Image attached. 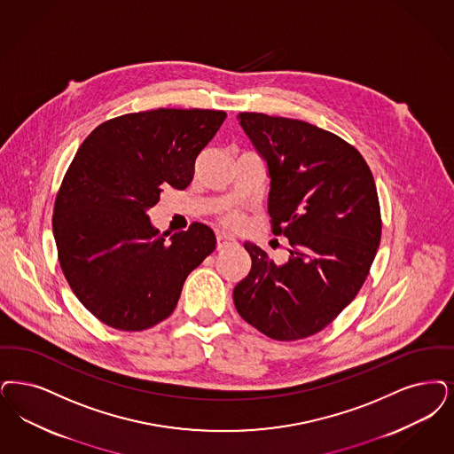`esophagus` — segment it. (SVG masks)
<instances>
[{"label": "esophagus", "instance_id": "1", "mask_svg": "<svg viewBox=\"0 0 454 454\" xmlns=\"http://www.w3.org/2000/svg\"><path fill=\"white\" fill-rule=\"evenodd\" d=\"M236 239L233 236L218 235V250H226L230 247H235Z\"/></svg>", "mask_w": 454, "mask_h": 454}]
</instances>
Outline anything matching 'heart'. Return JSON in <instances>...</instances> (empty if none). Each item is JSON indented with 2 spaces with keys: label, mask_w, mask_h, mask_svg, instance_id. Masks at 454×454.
Listing matches in <instances>:
<instances>
[{
  "label": "heart",
  "mask_w": 454,
  "mask_h": 454,
  "mask_svg": "<svg viewBox=\"0 0 454 454\" xmlns=\"http://www.w3.org/2000/svg\"><path fill=\"white\" fill-rule=\"evenodd\" d=\"M241 221H243V219H241V216H239L238 213H230V215L224 216V224L230 226V228H238V226L241 224Z\"/></svg>",
  "instance_id": "obj_1"
}]
</instances>
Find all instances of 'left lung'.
I'll list each match as a JSON object with an SVG mask.
<instances>
[{
  "label": "left lung",
  "instance_id": "left-lung-1",
  "mask_svg": "<svg viewBox=\"0 0 454 454\" xmlns=\"http://www.w3.org/2000/svg\"><path fill=\"white\" fill-rule=\"evenodd\" d=\"M239 127L267 163L273 235L289 258L277 265L247 241L250 273L233 291L238 314L278 341L308 338L355 299L381 236L373 176L355 146L301 120L239 113Z\"/></svg>",
  "mask_w": 454,
  "mask_h": 454
}]
</instances>
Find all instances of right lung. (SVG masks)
Returning <instances> with one entry per match:
<instances>
[{
  "label": "right lung",
  "instance_id": "1",
  "mask_svg": "<svg viewBox=\"0 0 454 454\" xmlns=\"http://www.w3.org/2000/svg\"><path fill=\"white\" fill-rule=\"evenodd\" d=\"M226 118L215 109L129 113L92 129L55 200V245L81 304L105 325L142 331L167 319L187 275L216 248L192 223L167 239L148 209L162 185L185 189L194 163Z\"/></svg>",
  "mask_w": 454,
  "mask_h": 454
}]
</instances>
